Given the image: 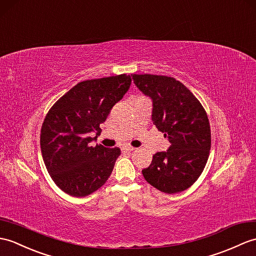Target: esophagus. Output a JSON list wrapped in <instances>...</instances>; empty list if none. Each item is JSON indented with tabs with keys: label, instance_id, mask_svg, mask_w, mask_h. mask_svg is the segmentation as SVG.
<instances>
[{
	"label": "esophagus",
	"instance_id": "obj_1",
	"mask_svg": "<svg viewBox=\"0 0 256 256\" xmlns=\"http://www.w3.org/2000/svg\"><path fill=\"white\" fill-rule=\"evenodd\" d=\"M122 152H133L135 148L134 147H132V146H128V145H126V146H123L122 148Z\"/></svg>",
	"mask_w": 256,
	"mask_h": 256
}]
</instances>
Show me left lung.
Here are the masks:
<instances>
[{"label": "left lung", "mask_w": 256, "mask_h": 256, "mask_svg": "<svg viewBox=\"0 0 256 256\" xmlns=\"http://www.w3.org/2000/svg\"><path fill=\"white\" fill-rule=\"evenodd\" d=\"M132 78L140 90L152 98V122L171 142L167 152L152 156L150 166L142 174L159 191L182 192L198 179L208 160V116L198 99L174 77L132 74Z\"/></svg>", "instance_id": "8db88e82"}]
</instances>
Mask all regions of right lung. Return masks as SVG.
Wrapping results in <instances>:
<instances>
[{"instance_id": "obj_1", "label": "right lung", "mask_w": 256, "mask_h": 256, "mask_svg": "<svg viewBox=\"0 0 256 256\" xmlns=\"http://www.w3.org/2000/svg\"><path fill=\"white\" fill-rule=\"evenodd\" d=\"M121 74L80 82L48 112L40 132L41 154L52 180L63 192L84 198L97 191L114 170L120 148L90 146L118 101L130 85Z\"/></svg>"}]
</instances>
